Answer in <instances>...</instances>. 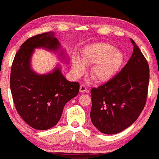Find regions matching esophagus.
Here are the masks:
<instances>
[{
    "label": "esophagus",
    "mask_w": 159,
    "mask_h": 159,
    "mask_svg": "<svg viewBox=\"0 0 159 159\" xmlns=\"http://www.w3.org/2000/svg\"><path fill=\"white\" fill-rule=\"evenodd\" d=\"M87 87L85 86V85L82 84L80 87V93H84L85 92L87 91Z\"/></svg>",
    "instance_id": "1"
}]
</instances>
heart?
<instances>
[{
    "instance_id": "obj_1",
    "label": "heart",
    "mask_w": 159,
    "mask_h": 159,
    "mask_svg": "<svg viewBox=\"0 0 159 159\" xmlns=\"http://www.w3.org/2000/svg\"><path fill=\"white\" fill-rule=\"evenodd\" d=\"M124 57L120 50L107 43H96L85 48L82 54V61L93 65L90 74L98 82H106L116 75L123 63ZM73 68L78 75L84 72V64L75 58Z\"/></svg>"
}]
</instances>
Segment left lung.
I'll return each mask as SVG.
<instances>
[{
	"label": "left lung",
	"mask_w": 159,
	"mask_h": 159,
	"mask_svg": "<svg viewBox=\"0 0 159 159\" xmlns=\"http://www.w3.org/2000/svg\"><path fill=\"white\" fill-rule=\"evenodd\" d=\"M133 52L118 74L91 89L92 123L105 134H116L136 120L146 102L148 61L133 39Z\"/></svg>",
	"instance_id": "obj_1"
}]
</instances>
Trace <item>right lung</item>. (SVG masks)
Segmentation results:
<instances>
[{
    "mask_svg": "<svg viewBox=\"0 0 159 159\" xmlns=\"http://www.w3.org/2000/svg\"><path fill=\"white\" fill-rule=\"evenodd\" d=\"M54 35L49 31L27 39L16 54L11 66L10 87L16 109L22 119L36 130L54 127L60 120L66 103L79 93L80 84L68 81L58 66L46 75L32 70L34 49L44 48L56 52L60 49Z\"/></svg>",
    "mask_w": 159,
    "mask_h": 159,
    "instance_id": "right-lung-1",
    "label": "right lung"
}]
</instances>
